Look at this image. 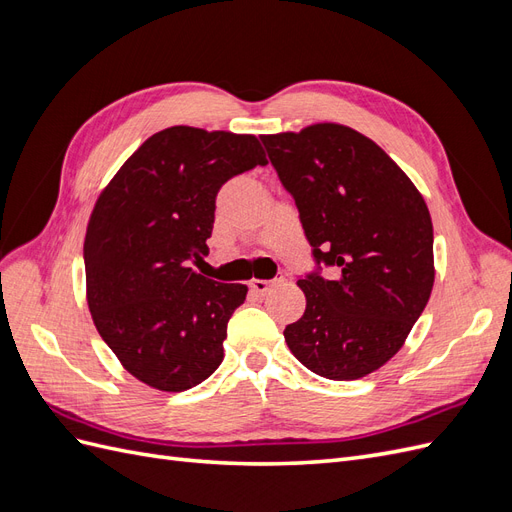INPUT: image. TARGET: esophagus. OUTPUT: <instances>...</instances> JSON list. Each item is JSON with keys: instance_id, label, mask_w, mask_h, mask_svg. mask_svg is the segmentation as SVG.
<instances>
[{"instance_id": "1", "label": "esophagus", "mask_w": 512, "mask_h": 512, "mask_svg": "<svg viewBox=\"0 0 512 512\" xmlns=\"http://www.w3.org/2000/svg\"><path fill=\"white\" fill-rule=\"evenodd\" d=\"M277 282H280V280H252V282H250V288H252L256 294H267Z\"/></svg>"}]
</instances>
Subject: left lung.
Wrapping results in <instances>:
<instances>
[{"mask_svg":"<svg viewBox=\"0 0 512 512\" xmlns=\"http://www.w3.org/2000/svg\"><path fill=\"white\" fill-rule=\"evenodd\" d=\"M260 141L318 265L297 282L307 305L286 344L322 378H363L404 346L429 301V209L404 170L352 128L316 123ZM320 264L334 275L322 278Z\"/></svg>","mask_w":512,"mask_h":512,"instance_id":"obj_1","label":"left lung"}]
</instances>
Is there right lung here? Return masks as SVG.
<instances>
[{
  "instance_id": "add662e5",
  "label": "right lung",
  "mask_w": 512,
  "mask_h": 512,
  "mask_svg": "<svg viewBox=\"0 0 512 512\" xmlns=\"http://www.w3.org/2000/svg\"><path fill=\"white\" fill-rule=\"evenodd\" d=\"M269 160L252 134L166 128L138 147L91 211L87 303L100 337L134 378L179 393L224 359L247 286L192 269L207 254L222 185Z\"/></svg>"
}]
</instances>
